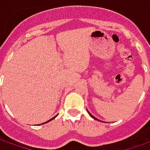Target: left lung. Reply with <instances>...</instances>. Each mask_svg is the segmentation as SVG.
Here are the masks:
<instances>
[{"label": "left lung", "mask_w": 150, "mask_h": 150, "mask_svg": "<svg viewBox=\"0 0 150 150\" xmlns=\"http://www.w3.org/2000/svg\"><path fill=\"white\" fill-rule=\"evenodd\" d=\"M88 114H89V116H90V117H92V118H93L94 120H97V121H99L98 119H97L96 117H93V115L91 113H89V112H88Z\"/></svg>", "instance_id": "8db88e82"}]
</instances>
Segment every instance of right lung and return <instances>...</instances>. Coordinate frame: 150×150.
Masks as SVG:
<instances>
[{"instance_id":"obj_1","label":"right lung","mask_w":150,"mask_h":150,"mask_svg":"<svg viewBox=\"0 0 150 150\" xmlns=\"http://www.w3.org/2000/svg\"><path fill=\"white\" fill-rule=\"evenodd\" d=\"M57 116H55V117H52V118H51V119H50V120H48V121H47V122H44V123H47V122H49L50 121H52V120H53L54 118L56 117H57ZM44 123H42V124H44ZM40 125H42V124H40Z\"/></svg>"}]
</instances>
